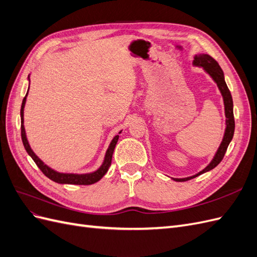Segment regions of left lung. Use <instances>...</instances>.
<instances>
[{
	"instance_id": "8db88e82",
	"label": "left lung",
	"mask_w": 257,
	"mask_h": 257,
	"mask_svg": "<svg viewBox=\"0 0 257 257\" xmlns=\"http://www.w3.org/2000/svg\"><path fill=\"white\" fill-rule=\"evenodd\" d=\"M193 65L203 67L205 69V72L210 75V77H211V78L214 80V82L216 83L217 88H219L221 94L223 96V100H224L225 116H226V128H225L223 141L219 147V149H217L214 158L212 159L211 162H210V164L206 168L201 170V172H199L198 174L194 175L192 177L182 178V179L172 178L173 180L179 181V182L191 180V179L195 178L204 173H207V172H209V170H211L215 166L219 165L220 162L224 158L225 152H226V150H227V147L232 139V136H234V132H235L234 105H232V97L230 94V91L227 88V84H226V82H225L224 73L222 71V68L220 67L219 63H217V62L212 57H210L209 54H196V56L194 57Z\"/></svg>"
}]
</instances>
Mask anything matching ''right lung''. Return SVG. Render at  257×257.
<instances>
[{
  "label": "right lung",
  "instance_id": "1",
  "mask_svg": "<svg viewBox=\"0 0 257 257\" xmlns=\"http://www.w3.org/2000/svg\"><path fill=\"white\" fill-rule=\"evenodd\" d=\"M27 96H28V92H27L25 98H23V100H22L21 110H20V116H21V138H22L23 146H25L28 154L30 155L31 158L33 159V161L35 162V164L38 166V168L42 170V173L46 177H48L50 180L57 182V183H61V184L90 185V184H93V183L99 181L100 179H102L105 176V174L108 172V168H109L110 165H111L112 153H113V150H114V147H115L116 143H118L119 135H116V136L113 137V139L111 141L109 147H108V149L106 151L103 164L100 165V167L97 170H95V172L89 173V174H79V175L78 174L59 173V172H57V170H54V169L50 168L49 166L46 165L45 163L33 152V150L31 149V147L29 145V142H28V139H27V135H26L25 125H23V109H25ZM120 133H121V132H119V134Z\"/></svg>",
  "mask_w": 257,
  "mask_h": 257
}]
</instances>
